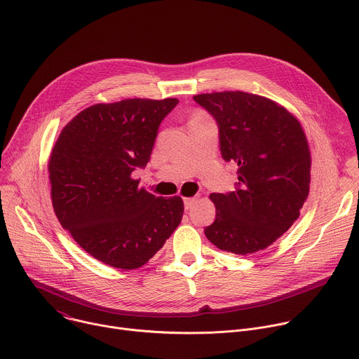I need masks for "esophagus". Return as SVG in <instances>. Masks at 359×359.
<instances>
[{
	"label": "esophagus",
	"instance_id": "34e87169",
	"mask_svg": "<svg viewBox=\"0 0 359 359\" xmlns=\"http://www.w3.org/2000/svg\"><path fill=\"white\" fill-rule=\"evenodd\" d=\"M196 201H197L196 197H186L184 198V208H186V210H190L194 206Z\"/></svg>",
	"mask_w": 359,
	"mask_h": 359
}]
</instances>
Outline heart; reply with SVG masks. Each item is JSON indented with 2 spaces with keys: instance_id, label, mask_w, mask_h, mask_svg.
Instances as JSON below:
<instances>
[{
  "instance_id": "heart-1",
  "label": "heart",
  "mask_w": 359,
  "mask_h": 359,
  "mask_svg": "<svg viewBox=\"0 0 359 359\" xmlns=\"http://www.w3.org/2000/svg\"><path fill=\"white\" fill-rule=\"evenodd\" d=\"M197 119H206V116H204L203 114H196V115L191 118V121H197Z\"/></svg>"
}]
</instances>
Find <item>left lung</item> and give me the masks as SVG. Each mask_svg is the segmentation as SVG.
<instances>
[{
  "label": "left lung",
  "mask_w": 359,
  "mask_h": 359,
  "mask_svg": "<svg viewBox=\"0 0 359 359\" xmlns=\"http://www.w3.org/2000/svg\"><path fill=\"white\" fill-rule=\"evenodd\" d=\"M217 122L220 151L238 166L230 193H212L216 220L204 229L220 250L251 254L280 238L309 197L311 155L295 116L277 102L240 90L193 96Z\"/></svg>",
  "instance_id": "left-lung-1"
}]
</instances>
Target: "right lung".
<instances>
[{
	"mask_svg": "<svg viewBox=\"0 0 359 359\" xmlns=\"http://www.w3.org/2000/svg\"><path fill=\"white\" fill-rule=\"evenodd\" d=\"M177 104L176 97L97 104L62 129L48 163L53 206L93 259L139 269L180 224L182 197H156L132 177L150 161L159 126Z\"/></svg>",
	"mask_w": 359,
	"mask_h": 359,
	"instance_id": "right-lung-1",
	"label": "right lung"
}]
</instances>
